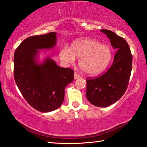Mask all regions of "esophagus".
<instances>
[{
    "label": "esophagus",
    "instance_id": "34e87169",
    "mask_svg": "<svg viewBox=\"0 0 147 147\" xmlns=\"http://www.w3.org/2000/svg\"><path fill=\"white\" fill-rule=\"evenodd\" d=\"M80 77V76L79 74H78L76 73H74V80H77V79H78Z\"/></svg>",
    "mask_w": 147,
    "mask_h": 147
}]
</instances>
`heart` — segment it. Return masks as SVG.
<instances>
[{
    "mask_svg": "<svg viewBox=\"0 0 147 147\" xmlns=\"http://www.w3.org/2000/svg\"><path fill=\"white\" fill-rule=\"evenodd\" d=\"M112 57V52L108 45L90 38L74 40L70 49L64 46L59 52L61 60L68 63H73L76 57L80 58V67L90 76L102 73L110 64Z\"/></svg>",
    "mask_w": 147,
    "mask_h": 147,
    "instance_id": "obj_1",
    "label": "heart"
}]
</instances>
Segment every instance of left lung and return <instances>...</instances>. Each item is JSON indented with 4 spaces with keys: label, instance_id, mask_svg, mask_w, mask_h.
<instances>
[{
    "label": "left lung",
    "instance_id": "obj_1",
    "mask_svg": "<svg viewBox=\"0 0 147 147\" xmlns=\"http://www.w3.org/2000/svg\"><path fill=\"white\" fill-rule=\"evenodd\" d=\"M117 50L111 67L103 75L86 80V95L93 105L107 107L114 104L127 89L132 69V55L126 40L113 32L101 30Z\"/></svg>",
    "mask_w": 147,
    "mask_h": 147
}]
</instances>
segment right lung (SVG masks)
Returning <instances> with one entry per match:
<instances>
[{
    "label": "right lung",
    "instance_id": "right-lung-1",
    "mask_svg": "<svg viewBox=\"0 0 147 147\" xmlns=\"http://www.w3.org/2000/svg\"><path fill=\"white\" fill-rule=\"evenodd\" d=\"M56 43L55 32L30 36L23 40L14 52L16 83L27 102L42 112L60 107L65 86L74 80L73 69L58 66L50 57L38 61L39 51L53 49Z\"/></svg>",
    "mask_w": 147,
    "mask_h": 147
}]
</instances>
